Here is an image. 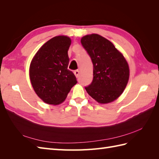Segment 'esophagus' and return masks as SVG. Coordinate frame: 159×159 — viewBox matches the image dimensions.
Instances as JSON below:
<instances>
[{
    "instance_id": "34e87169",
    "label": "esophagus",
    "mask_w": 159,
    "mask_h": 159,
    "mask_svg": "<svg viewBox=\"0 0 159 159\" xmlns=\"http://www.w3.org/2000/svg\"><path fill=\"white\" fill-rule=\"evenodd\" d=\"M79 70H74V74H75V76L78 78L79 76Z\"/></svg>"
}]
</instances>
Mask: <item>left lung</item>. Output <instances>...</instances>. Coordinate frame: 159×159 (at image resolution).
<instances>
[{
	"label": "left lung",
	"mask_w": 159,
	"mask_h": 159,
	"mask_svg": "<svg viewBox=\"0 0 159 159\" xmlns=\"http://www.w3.org/2000/svg\"><path fill=\"white\" fill-rule=\"evenodd\" d=\"M80 42L93 63V80L85 88L98 102L107 104L119 97L129 79L128 64L109 40L98 34L83 37Z\"/></svg>",
	"instance_id": "left-lung-1"
}]
</instances>
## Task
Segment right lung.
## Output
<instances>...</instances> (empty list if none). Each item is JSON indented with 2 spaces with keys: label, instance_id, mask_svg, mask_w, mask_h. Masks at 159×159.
Returning a JSON list of instances; mask_svg holds the SVG:
<instances>
[{
  "label": "right lung",
  "instance_id": "obj_1",
  "mask_svg": "<svg viewBox=\"0 0 159 159\" xmlns=\"http://www.w3.org/2000/svg\"><path fill=\"white\" fill-rule=\"evenodd\" d=\"M70 44L68 37H54L39 49L31 61V85L37 95L47 104L56 105L63 102L77 83L75 75L67 69Z\"/></svg>",
  "mask_w": 159,
  "mask_h": 159
}]
</instances>
